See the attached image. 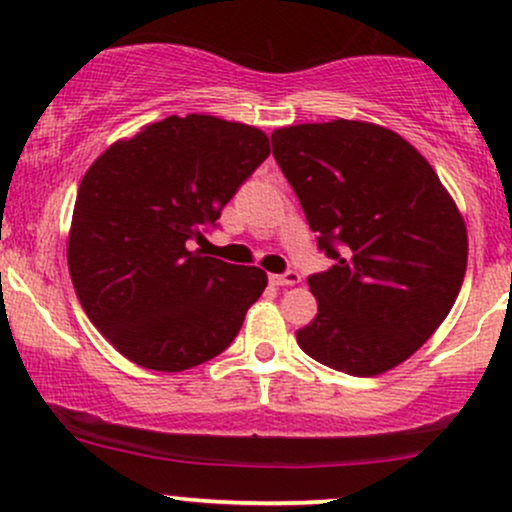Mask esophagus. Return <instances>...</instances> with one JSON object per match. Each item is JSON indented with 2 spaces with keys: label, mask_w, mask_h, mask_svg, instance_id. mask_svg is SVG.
Here are the masks:
<instances>
[{
  "label": "esophagus",
  "mask_w": 512,
  "mask_h": 512,
  "mask_svg": "<svg viewBox=\"0 0 512 512\" xmlns=\"http://www.w3.org/2000/svg\"><path fill=\"white\" fill-rule=\"evenodd\" d=\"M269 281H272L274 286H296V284H301V274L298 272L274 274V276H269Z\"/></svg>",
  "instance_id": "34e87169"
}]
</instances>
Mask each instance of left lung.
I'll return each mask as SVG.
<instances>
[{
	"label": "left lung",
	"instance_id": "8db88e82",
	"mask_svg": "<svg viewBox=\"0 0 512 512\" xmlns=\"http://www.w3.org/2000/svg\"><path fill=\"white\" fill-rule=\"evenodd\" d=\"M272 154L334 260L308 279L317 315L298 346L358 378L407 361L460 293L467 226L455 199L407 139L373 122L274 129Z\"/></svg>",
	"mask_w": 512,
	"mask_h": 512
}]
</instances>
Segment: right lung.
<instances>
[{"instance_id": "1", "label": "right lung", "mask_w": 512, "mask_h": 512, "mask_svg": "<svg viewBox=\"0 0 512 512\" xmlns=\"http://www.w3.org/2000/svg\"><path fill=\"white\" fill-rule=\"evenodd\" d=\"M269 151L257 127L170 115L110 144L86 170L69 274L88 320L132 363L178 373L236 339L267 274L190 245Z\"/></svg>"}]
</instances>
